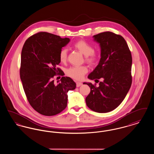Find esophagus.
<instances>
[{
    "mask_svg": "<svg viewBox=\"0 0 154 154\" xmlns=\"http://www.w3.org/2000/svg\"><path fill=\"white\" fill-rule=\"evenodd\" d=\"M82 82H76V87H80L81 85H82Z\"/></svg>",
    "mask_w": 154,
    "mask_h": 154,
    "instance_id": "esophagus-1",
    "label": "esophagus"
}]
</instances>
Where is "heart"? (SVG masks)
<instances>
[{
    "instance_id": "b5f03b06",
    "label": "heart",
    "mask_w": 154,
    "mask_h": 154,
    "mask_svg": "<svg viewBox=\"0 0 154 154\" xmlns=\"http://www.w3.org/2000/svg\"><path fill=\"white\" fill-rule=\"evenodd\" d=\"M74 47L85 57V60L91 65L96 63L99 59L98 54L94 51L93 47L84 40H79L74 44ZM60 60L65 63L67 59V50L64 48L59 52ZM88 72L86 66L72 67L67 70V75L75 80H81L84 75Z\"/></svg>"
}]
</instances>
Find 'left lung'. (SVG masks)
Masks as SVG:
<instances>
[{
	"label": "left lung",
	"instance_id": "8db88e82",
	"mask_svg": "<svg viewBox=\"0 0 154 154\" xmlns=\"http://www.w3.org/2000/svg\"><path fill=\"white\" fill-rule=\"evenodd\" d=\"M93 38L100 47L101 58L88 78L102 81L98 87L91 82L83 83L91 89L85 101L91 110L105 113L114 110L122 102L131 87L132 55L121 35L105 32Z\"/></svg>",
	"mask_w": 154,
	"mask_h": 154
}]
</instances>
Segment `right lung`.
<instances>
[{
	"instance_id": "add662e5",
	"label": "right lung",
	"mask_w": 154,
	"mask_h": 154,
	"mask_svg": "<svg viewBox=\"0 0 154 154\" xmlns=\"http://www.w3.org/2000/svg\"><path fill=\"white\" fill-rule=\"evenodd\" d=\"M70 42L52 33L41 32L30 37L22 48L20 78L30 106L45 116L57 115L67 106V92L76 84L69 77L54 82L53 77L65 74L57 66L59 52Z\"/></svg>"
}]
</instances>
